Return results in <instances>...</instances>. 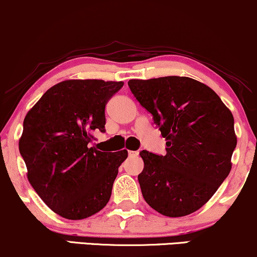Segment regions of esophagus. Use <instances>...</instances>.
Listing matches in <instances>:
<instances>
[{
	"label": "esophagus",
	"mask_w": 257,
	"mask_h": 257,
	"mask_svg": "<svg viewBox=\"0 0 257 257\" xmlns=\"http://www.w3.org/2000/svg\"><path fill=\"white\" fill-rule=\"evenodd\" d=\"M128 156H130V157H136V156H138V151H128Z\"/></svg>",
	"instance_id": "34e87169"
}]
</instances>
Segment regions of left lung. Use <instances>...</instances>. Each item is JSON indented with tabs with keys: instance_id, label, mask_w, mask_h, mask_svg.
<instances>
[{
	"instance_id": "1",
	"label": "left lung",
	"mask_w": 257,
	"mask_h": 257,
	"mask_svg": "<svg viewBox=\"0 0 257 257\" xmlns=\"http://www.w3.org/2000/svg\"><path fill=\"white\" fill-rule=\"evenodd\" d=\"M128 87L167 141L164 156L139 153L143 198L163 216L191 214L229 175L237 144L232 113L210 87L189 77L130 80Z\"/></svg>"
}]
</instances>
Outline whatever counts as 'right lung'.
<instances>
[{
  "label": "right lung",
  "mask_w": 257,
  "mask_h": 257,
  "mask_svg": "<svg viewBox=\"0 0 257 257\" xmlns=\"http://www.w3.org/2000/svg\"><path fill=\"white\" fill-rule=\"evenodd\" d=\"M123 82L69 80L50 88L24 120L19 150L28 181L53 212L84 219L102 210L127 151L90 147L104 132V107Z\"/></svg>",
  "instance_id": "obj_1"
}]
</instances>
